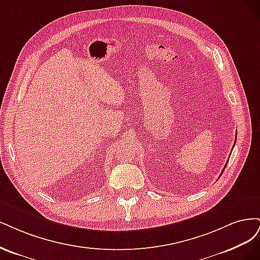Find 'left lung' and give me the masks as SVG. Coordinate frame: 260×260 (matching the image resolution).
I'll return each instance as SVG.
<instances>
[{"label": "left lung", "instance_id": "obj_1", "mask_svg": "<svg viewBox=\"0 0 260 260\" xmlns=\"http://www.w3.org/2000/svg\"><path fill=\"white\" fill-rule=\"evenodd\" d=\"M237 135H238V134H237ZM236 140H237V138H236ZM225 166H227V165H225ZM225 166H224V169H225ZM224 169H223V171H224ZM223 171H222V173H223ZM222 173H221V174H222Z\"/></svg>", "mask_w": 260, "mask_h": 260}]
</instances>
